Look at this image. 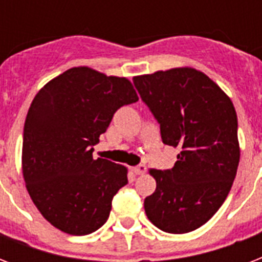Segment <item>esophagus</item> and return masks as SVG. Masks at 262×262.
<instances>
[{"label":"esophagus","instance_id":"34e87169","mask_svg":"<svg viewBox=\"0 0 262 262\" xmlns=\"http://www.w3.org/2000/svg\"><path fill=\"white\" fill-rule=\"evenodd\" d=\"M133 171H135L136 175L145 174V171H147V166H145V164H139V166L133 167Z\"/></svg>","mask_w":262,"mask_h":262}]
</instances>
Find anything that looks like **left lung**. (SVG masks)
<instances>
[{
  "label": "left lung",
  "mask_w": 262,
  "mask_h": 262,
  "mask_svg": "<svg viewBox=\"0 0 262 262\" xmlns=\"http://www.w3.org/2000/svg\"><path fill=\"white\" fill-rule=\"evenodd\" d=\"M160 125L162 141L178 148L168 170H151L156 190L144 200L162 231L185 234L205 224L231 190L239 163L234 104L203 72L175 68L133 79Z\"/></svg>",
  "instance_id": "8db88e82"
}]
</instances>
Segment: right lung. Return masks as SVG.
I'll use <instances>...</instances> for the list:
<instances>
[{"mask_svg":"<svg viewBox=\"0 0 262 262\" xmlns=\"http://www.w3.org/2000/svg\"><path fill=\"white\" fill-rule=\"evenodd\" d=\"M139 100L125 77L72 68L39 91L23 133V175L43 217L71 235H87L108 219L127 183L122 164L92 158L118 108Z\"/></svg>","mask_w":262,"mask_h":262,"instance_id":"add662e5","label":"right lung"}]
</instances>
